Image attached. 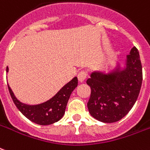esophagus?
<instances>
[{"instance_id":"34e87169","label":"esophagus","mask_w":150,"mask_h":150,"mask_svg":"<svg viewBox=\"0 0 150 150\" xmlns=\"http://www.w3.org/2000/svg\"><path fill=\"white\" fill-rule=\"evenodd\" d=\"M86 73L85 71H80L78 75V79H79V83H83L84 80L86 79Z\"/></svg>"}]
</instances>
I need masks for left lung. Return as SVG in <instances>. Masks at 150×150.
<instances>
[{"label":"left lung","instance_id":"8db88e82","mask_svg":"<svg viewBox=\"0 0 150 150\" xmlns=\"http://www.w3.org/2000/svg\"><path fill=\"white\" fill-rule=\"evenodd\" d=\"M142 67L139 50L131 48L123 61L105 71H94L86 81L91 89L89 112L103 123H115L130 112L139 97Z\"/></svg>","mask_w":150,"mask_h":150}]
</instances>
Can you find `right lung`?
I'll use <instances>...</instances> for the list:
<instances>
[{"label": "right lung", "mask_w": 150, "mask_h": 150, "mask_svg": "<svg viewBox=\"0 0 150 150\" xmlns=\"http://www.w3.org/2000/svg\"><path fill=\"white\" fill-rule=\"evenodd\" d=\"M6 72H8V67H7ZM77 86L78 79L77 77H74L52 98L37 105H28L21 102L15 96L8 84V87L13 102L23 116L33 123L39 125H50L60 120L64 115L67 101Z\"/></svg>", "instance_id": "right-lung-1"}]
</instances>
